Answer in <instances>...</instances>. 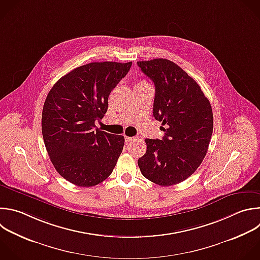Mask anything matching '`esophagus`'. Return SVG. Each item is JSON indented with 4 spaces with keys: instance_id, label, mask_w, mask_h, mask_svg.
I'll return each mask as SVG.
<instances>
[{
    "instance_id": "obj_1",
    "label": "esophagus",
    "mask_w": 260,
    "mask_h": 260,
    "mask_svg": "<svg viewBox=\"0 0 260 260\" xmlns=\"http://www.w3.org/2000/svg\"><path fill=\"white\" fill-rule=\"evenodd\" d=\"M124 139H125V143H126V144H127V143H131L132 141L135 140V138H133V137H125Z\"/></svg>"
}]
</instances>
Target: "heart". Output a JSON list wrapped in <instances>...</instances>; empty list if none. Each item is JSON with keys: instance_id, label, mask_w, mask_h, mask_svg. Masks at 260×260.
Returning <instances> with one entry per match:
<instances>
[{"instance_id": "obj_1", "label": "heart", "mask_w": 260, "mask_h": 260, "mask_svg": "<svg viewBox=\"0 0 260 260\" xmlns=\"http://www.w3.org/2000/svg\"><path fill=\"white\" fill-rule=\"evenodd\" d=\"M139 83H145V82H144V81H140Z\"/></svg>"}]
</instances>
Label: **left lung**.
I'll return each instance as SVG.
<instances>
[{"label": "left lung", "mask_w": 260, "mask_h": 260, "mask_svg": "<svg viewBox=\"0 0 260 260\" xmlns=\"http://www.w3.org/2000/svg\"><path fill=\"white\" fill-rule=\"evenodd\" d=\"M155 85L153 115L162 121L161 140L146 139L138 160L142 175L160 186H172L192 176L203 161L213 131L209 100L200 85L167 59L139 61Z\"/></svg>", "instance_id": "left-lung-1"}]
</instances>
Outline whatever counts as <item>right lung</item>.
Listing matches in <instances>:
<instances>
[{
  "label": "right lung",
  "mask_w": 260,
  "mask_h": 260,
  "mask_svg": "<svg viewBox=\"0 0 260 260\" xmlns=\"http://www.w3.org/2000/svg\"><path fill=\"white\" fill-rule=\"evenodd\" d=\"M132 62H92L62 76L49 92L42 113L47 152L58 174L78 187L106 180L122 152L124 138L100 131L108 97Z\"/></svg>",
  "instance_id": "1"
}]
</instances>
